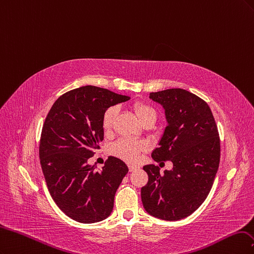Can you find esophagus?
I'll list each match as a JSON object with an SVG mask.
<instances>
[{
	"label": "esophagus",
	"mask_w": 254,
	"mask_h": 254,
	"mask_svg": "<svg viewBox=\"0 0 254 254\" xmlns=\"http://www.w3.org/2000/svg\"><path fill=\"white\" fill-rule=\"evenodd\" d=\"M138 168H139V167H137V166H135V165H128V170H129V172L136 171Z\"/></svg>",
	"instance_id": "obj_1"
}]
</instances>
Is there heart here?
<instances>
[{
    "mask_svg": "<svg viewBox=\"0 0 254 254\" xmlns=\"http://www.w3.org/2000/svg\"><path fill=\"white\" fill-rule=\"evenodd\" d=\"M133 110L136 114L138 120L143 125L144 122L150 120H156V112L152 106L137 102L133 105ZM118 110L116 106H111L106 110L102 116V128L105 133H111L114 127V122L117 116ZM148 149V144L142 140H136L130 138H122L113 143L111 146V153L122 160L127 162H135L138 160L140 153Z\"/></svg>",
    "mask_w": 254,
    "mask_h": 254,
    "instance_id": "1",
    "label": "heart"
}]
</instances>
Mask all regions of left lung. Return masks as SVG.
<instances>
[{
    "mask_svg": "<svg viewBox=\"0 0 254 254\" xmlns=\"http://www.w3.org/2000/svg\"><path fill=\"white\" fill-rule=\"evenodd\" d=\"M150 99L162 105L167 120L152 158L170 160L173 169L161 174L155 165L144 166L149 182L141 200L150 215L173 222L191 215L207 198L219 166L218 130L207 102L186 89L151 93Z\"/></svg>",
    "mask_w": 254,
    "mask_h": 254,
    "instance_id": "left-lung-1",
    "label": "left lung"
}]
</instances>
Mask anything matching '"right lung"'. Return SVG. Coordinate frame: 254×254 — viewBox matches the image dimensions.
I'll return each instance as SVG.
<instances>
[{
	"label": "right lung",
	"instance_id": "right-lung-1",
	"mask_svg": "<svg viewBox=\"0 0 254 254\" xmlns=\"http://www.w3.org/2000/svg\"><path fill=\"white\" fill-rule=\"evenodd\" d=\"M128 96L86 85L60 96L42 128L40 162L54 201L76 222L98 223L109 217L114 197L128 168L110 156L102 170L87 163L103 140L102 116Z\"/></svg>",
	"mask_w": 254,
	"mask_h": 254
}]
</instances>
